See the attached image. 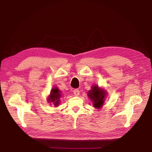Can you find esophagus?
I'll return each instance as SVG.
<instances>
[{
	"label": "esophagus",
	"instance_id": "obj_1",
	"mask_svg": "<svg viewBox=\"0 0 152 152\" xmlns=\"http://www.w3.org/2000/svg\"><path fill=\"white\" fill-rule=\"evenodd\" d=\"M73 93H74V95L75 96H78L80 95V91L78 89H74L73 91Z\"/></svg>",
	"mask_w": 152,
	"mask_h": 152
}]
</instances>
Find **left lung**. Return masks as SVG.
<instances>
[{
    "instance_id": "obj_1",
    "label": "left lung",
    "mask_w": 152,
    "mask_h": 152,
    "mask_svg": "<svg viewBox=\"0 0 152 152\" xmlns=\"http://www.w3.org/2000/svg\"><path fill=\"white\" fill-rule=\"evenodd\" d=\"M88 97L91 100L93 105L95 108L99 109L103 106L104 102L106 92L98 86H93L91 89L88 93Z\"/></svg>"
}]
</instances>
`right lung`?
I'll use <instances>...</instances> for the list:
<instances>
[{
	"label": "right lung",
	"mask_w": 152,
	"mask_h": 152,
	"mask_svg": "<svg viewBox=\"0 0 152 152\" xmlns=\"http://www.w3.org/2000/svg\"><path fill=\"white\" fill-rule=\"evenodd\" d=\"M61 92L57 88H55L51 89L50 95L48 96V101L49 102H52L55 106H58L60 102V98L61 97Z\"/></svg>",
	"instance_id": "right-lung-1"
}]
</instances>
